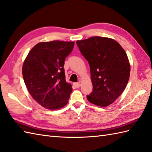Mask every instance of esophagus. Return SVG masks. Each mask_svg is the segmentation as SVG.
Returning a JSON list of instances; mask_svg holds the SVG:
<instances>
[{
	"label": "esophagus",
	"mask_w": 152,
	"mask_h": 152,
	"mask_svg": "<svg viewBox=\"0 0 152 152\" xmlns=\"http://www.w3.org/2000/svg\"><path fill=\"white\" fill-rule=\"evenodd\" d=\"M74 86H75L76 88H79L80 87V83H74Z\"/></svg>",
	"instance_id": "34e87169"
}]
</instances>
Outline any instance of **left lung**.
<instances>
[{
	"instance_id": "1",
	"label": "left lung",
	"mask_w": 152,
	"mask_h": 152,
	"mask_svg": "<svg viewBox=\"0 0 152 152\" xmlns=\"http://www.w3.org/2000/svg\"><path fill=\"white\" fill-rule=\"evenodd\" d=\"M76 44L90 66L93 91L87 99L101 107L110 105L121 95L129 78L125 50L114 40L101 37L78 40Z\"/></svg>"
}]
</instances>
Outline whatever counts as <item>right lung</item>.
I'll return each instance as SVG.
<instances>
[{"label": "right lung", "mask_w": 152, "mask_h": 152, "mask_svg": "<svg viewBox=\"0 0 152 152\" xmlns=\"http://www.w3.org/2000/svg\"><path fill=\"white\" fill-rule=\"evenodd\" d=\"M74 42L54 40L37 44L23 65V77L28 92L43 107L57 110L65 106L72 91L65 80L64 64Z\"/></svg>", "instance_id": "1"}]
</instances>
